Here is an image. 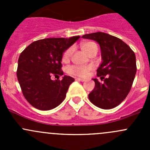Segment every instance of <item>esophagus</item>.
Here are the masks:
<instances>
[{"label": "esophagus", "instance_id": "34e87169", "mask_svg": "<svg viewBox=\"0 0 150 150\" xmlns=\"http://www.w3.org/2000/svg\"><path fill=\"white\" fill-rule=\"evenodd\" d=\"M75 80L76 81H81V82H84V81H86V80L84 79H81V78H75Z\"/></svg>", "mask_w": 150, "mask_h": 150}]
</instances>
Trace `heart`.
Wrapping results in <instances>:
<instances>
[{
  "mask_svg": "<svg viewBox=\"0 0 150 150\" xmlns=\"http://www.w3.org/2000/svg\"><path fill=\"white\" fill-rule=\"evenodd\" d=\"M81 49L86 54H88L91 50L94 48H97L96 43L93 42H84L81 45ZM72 48H69L66 50L62 55V61L67 62L72 55ZM92 69L91 66H79V65H72L67 68V71L71 75H75L78 77H86L88 72Z\"/></svg>",
  "mask_w": 150,
  "mask_h": 150,
  "instance_id": "1",
  "label": "heart"
}]
</instances>
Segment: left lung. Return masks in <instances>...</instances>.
Returning a JSON list of instances; mask_svg holds the SVG:
<instances>
[{"instance_id":"left-lung-1","label":"left lung","mask_w":150,"mask_h":150,"mask_svg":"<svg viewBox=\"0 0 150 150\" xmlns=\"http://www.w3.org/2000/svg\"><path fill=\"white\" fill-rule=\"evenodd\" d=\"M97 42L101 48L102 62L97 69L93 90L88 94L92 104L104 110L119 105L126 98L137 72L136 56L122 40L107 33H90L82 36Z\"/></svg>"}]
</instances>
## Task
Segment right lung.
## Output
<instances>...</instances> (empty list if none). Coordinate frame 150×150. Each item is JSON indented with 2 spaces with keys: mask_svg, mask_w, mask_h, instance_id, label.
I'll use <instances>...</instances> for the list:
<instances>
[{
  "mask_svg": "<svg viewBox=\"0 0 150 150\" xmlns=\"http://www.w3.org/2000/svg\"><path fill=\"white\" fill-rule=\"evenodd\" d=\"M79 38L36 40L21 53L16 76L24 96L33 107L40 110H52L65 99L69 85L75 79L64 75L61 81H53L51 77L63 75V53Z\"/></svg>",
  "mask_w": 150,
  "mask_h": 150,
  "instance_id": "obj_1",
  "label": "right lung"
}]
</instances>
